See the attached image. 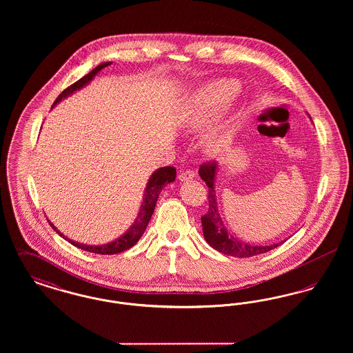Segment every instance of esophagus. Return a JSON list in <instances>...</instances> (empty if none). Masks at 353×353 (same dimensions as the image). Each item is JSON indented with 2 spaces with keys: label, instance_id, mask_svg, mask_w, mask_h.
Here are the masks:
<instances>
[{
  "label": "esophagus",
  "instance_id": "esophagus-1",
  "mask_svg": "<svg viewBox=\"0 0 353 353\" xmlns=\"http://www.w3.org/2000/svg\"><path fill=\"white\" fill-rule=\"evenodd\" d=\"M194 176H196L194 170H192V169H186V170H183V172H180V174H179V180H180V181H185V180H190V179H193Z\"/></svg>",
  "mask_w": 353,
  "mask_h": 353
}]
</instances>
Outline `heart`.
Returning <instances> with one entry per match:
<instances>
[{"instance_id":"1","label":"heart","mask_w":353,"mask_h":353,"mask_svg":"<svg viewBox=\"0 0 353 353\" xmlns=\"http://www.w3.org/2000/svg\"><path fill=\"white\" fill-rule=\"evenodd\" d=\"M223 90V87L213 85L205 88L199 94L188 112V121L193 128H201L202 125L210 121L222 110L226 99V94ZM229 132H219L213 136L210 144L213 148H219V145L229 141Z\"/></svg>"}]
</instances>
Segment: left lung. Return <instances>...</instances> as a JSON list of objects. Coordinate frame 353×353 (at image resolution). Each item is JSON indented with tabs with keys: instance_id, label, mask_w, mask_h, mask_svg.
I'll list each match as a JSON object with an SVG mask.
<instances>
[{
	"instance_id": "obj_1",
	"label": "left lung",
	"mask_w": 353,
	"mask_h": 353,
	"mask_svg": "<svg viewBox=\"0 0 353 353\" xmlns=\"http://www.w3.org/2000/svg\"><path fill=\"white\" fill-rule=\"evenodd\" d=\"M217 164L216 161H206L201 164L199 169V173L201 176L205 184L208 185V201H209V209L206 214L201 217L202 230L206 242L216 249L217 252L245 258V256H254L258 254L270 252L275 248H278L279 243H274L270 246H256V245H249L246 242H242L239 239H235L233 235L228 233V229L225 228V223L219 216L217 201H216V193H214V177H216Z\"/></svg>"
}]
</instances>
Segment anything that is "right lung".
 <instances>
[{
    "label": "right lung",
    "instance_id": "add662e5",
    "mask_svg": "<svg viewBox=\"0 0 353 353\" xmlns=\"http://www.w3.org/2000/svg\"><path fill=\"white\" fill-rule=\"evenodd\" d=\"M110 65H111V62L101 63L99 66L94 68L92 71H90L87 75H84L83 78H81L78 82L68 85L66 90H63L59 94V97L55 99L52 105L59 103L63 98L68 97L70 94L75 92L77 90L82 88L83 85L88 83L101 71V68H107ZM174 179H176V168L174 167H164V168L157 169L152 174L151 177H150V181L147 184V188H145V194H144V199H143V203L140 206V212L137 214V219H134V225L130 228V230L125 234L121 235L120 238L115 239L111 243L101 245V246H87V245H82V243H78V242H74V241L68 239V238H66L65 235L59 233V232H57V233L61 235V236H63L65 239H68V242L71 245H74L75 248L82 249V250H85V252H95V254H101V255H112V254H119V252H123L124 250H128V249H131L134 246V243L140 239V236L143 235V233L145 232V229L148 226V222H150L152 214H153V210H154V206H156V202H157V199H159V194H160L161 189L164 188V185L174 181ZM49 223L52 226L54 230H57L50 221H49Z\"/></svg>",
    "mask_w": 353,
    "mask_h": 353
}]
</instances>
